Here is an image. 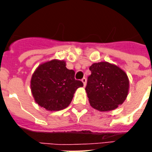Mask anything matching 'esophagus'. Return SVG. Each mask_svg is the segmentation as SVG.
<instances>
[{
    "label": "esophagus",
    "mask_w": 152,
    "mask_h": 152,
    "mask_svg": "<svg viewBox=\"0 0 152 152\" xmlns=\"http://www.w3.org/2000/svg\"><path fill=\"white\" fill-rule=\"evenodd\" d=\"M81 81L84 83V85L86 86V83H87V79H86V77H83V78L81 79Z\"/></svg>",
    "instance_id": "1"
}]
</instances>
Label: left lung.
Wrapping results in <instances>:
<instances>
[{
  "label": "left lung",
  "instance_id": "left-lung-1",
  "mask_svg": "<svg viewBox=\"0 0 152 152\" xmlns=\"http://www.w3.org/2000/svg\"><path fill=\"white\" fill-rule=\"evenodd\" d=\"M85 91L92 107L100 111L117 108L126 100L129 91L127 75L116 65L107 62L93 64L89 68Z\"/></svg>",
  "mask_w": 152,
  "mask_h": 152
}]
</instances>
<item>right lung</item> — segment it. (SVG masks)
<instances>
[{
  "label": "right lung",
  "instance_id": "add662e5",
  "mask_svg": "<svg viewBox=\"0 0 152 152\" xmlns=\"http://www.w3.org/2000/svg\"><path fill=\"white\" fill-rule=\"evenodd\" d=\"M75 71L66 68L64 61L52 60L40 64L31 79V91L39 105L58 111L69 105L82 81L75 80Z\"/></svg>",
  "mask_w": 152,
  "mask_h": 152
}]
</instances>
